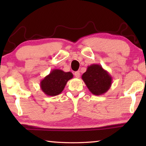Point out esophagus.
Returning <instances> with one entry per match:
<instances>
[{"mask_svg":"<svg viewBox=\"0 0 146 146\" xmlns=\"http://www.w3.org/2000/svg\"><path fill=\"white\" fill-rule=\"evenodd\" d=\"M74 75H75V76L76 78H79L80 76V73L79 71H76V72H75V73H74Z\"/></svg>","mask_w":146,"mask_h":146,"instance_id":"esophagus-1","label":"esophagus"}]
</instances>
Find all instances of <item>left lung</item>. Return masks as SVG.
<instances>
[{
	"label": "left lung",
	"instance_id": "left-lung-1",
	"mask_svg": "<svg viewBox=\"0 0 146 146\" xmlns=\"http://www.w3.org/2000/svg\"><path fill=\"white\" fill-rule=\"evenodd\" d=\"M82 78L88 90L95 95L104 94L112 84V76L99 64L89 66Z\"/></svg>",
	"mask_w": 146,
	"mask_h": 146
}]
</instances>
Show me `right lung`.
<instances>
[{
    "label": "right lung",
    "instance_id": "right-lung-1",
    "mask_svg": "<svg viewBox=\"0 0 146 146\" xmlns=\"http://www.w3.org/2000/svg\"><path fill=\"white\" fill-rule=\"evenodd\" d=\"M73 77L72 73L54 69L40 81V88L46 95L56 96L62 92L68 81Z\"/></svg>",
    "mask_w": 146,
    "mask_h": 146
}]
</instances>
